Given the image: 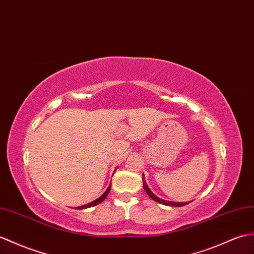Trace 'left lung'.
<instances>
[{
	"instance_id": "8db88e82",
	"label": "left lung",
	"mask_w": 254,
	"mask_h": 254,
	"mask_svg": "<svg viewBox=\"0 0 254 254\" xmlns=\"http://www.w3.org/2000/svg\"><path fill=\"white\" fill-rule=\"evenodd\" d=\"M143 187H144L145 191L147 192V194H148V196H149L152 200H155L156 202H159V203H161V204L170 205V207H183V205H186L187 203H190V202H174V201H168V200H164V199H161V198L157 197L156 194L149 190V187H148V185H147V183H146V181H145V179H144V174H143Z\"/></svg>"
}]
</instances>
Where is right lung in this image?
Instances as JSON below:
<instances>
[{
	"mask_svg": "<svg viewBox=\"0 0 254 254\" xmlns=\"http://www.w3.org/2000/svg\"><path fill=\"white\" fill-rule=\"evenodd\" d=\"M110 188H111V183H110V185L108 186V188L107 190H106V191L102 194V196H100L99 198H97L96 200H94V201H92V202H90V203H87V204H84V205H81V207H76L75 209H78V210H82V209H87V208H91V207H94V205H96V204H98V203H100V202H103L104 200L106 199V197L108 196V193H109V190H110Z\"/></svg>",
	"mask_w": 254,
	"mask_h": 254,
	"instance_id": "add662e5",
	"label": "right lung"
}]
</instances>
